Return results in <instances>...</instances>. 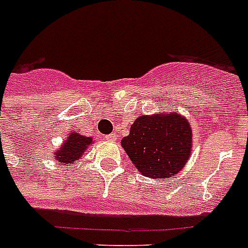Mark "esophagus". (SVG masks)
Returning <instances> with one entry per match:
<instances>
[{"label": "esophagus", "instance_id": "1", "mask_svg": "<svg viewBox=\"0 0 248 248\" xmlns=\"http://www.w3.org/2000/svg\"><path fill=\"white\" fill-rule=\"evenodd\" d=\"M117 138V135L114 134V132H112V134H109V135H105L104 136V139L105 140H108V141H114Z\"/></svg>", "mask_w": 248, "mask_h": 248}]
</instances>
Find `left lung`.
<instances>
[{"label":"left lung","mask_w":248,"mask_h":248,"mask_svg":"<svg viewBox=\"0 0 248 248\" xmlns=\"http://www.w3.org/2000/svg\"><path fill=\"white\" fill-rule=\"evenodd\" d=\"M121 144L139 172L163 179L179 172L188 161L192 130L176 113L140 116Z\"/></svg>","instance_id":"1"}]
</instances>
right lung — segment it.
Wrapping results in <instances>:
<instances>
[{"instance_id":"add662e5","label":"right lung","mask_w":248,"mask_h":248,"mask_svg":"<svg viewBox=\"0 0 248 248\" xmlns=\"http://www.w3.org/2000/svg\"><path fill=\"white\" fill-rule=\"evenodd\" d=\"M91 143H93L91 138H86L79 134H72L67 141L63 144V147L56 152L55 158L64 165H69L81 158L87 145Z\"/></svg>"}]
</instances>
